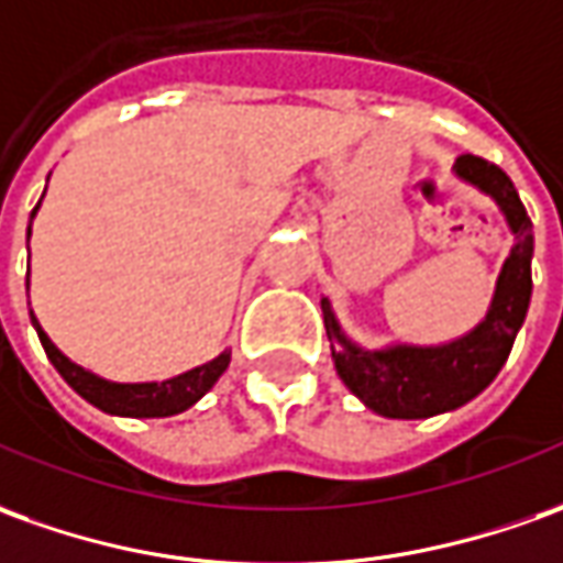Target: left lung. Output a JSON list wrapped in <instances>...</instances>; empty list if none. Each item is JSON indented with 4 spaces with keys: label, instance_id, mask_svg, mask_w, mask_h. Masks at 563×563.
<instances>
[{
    "label": "left lung",
    "instance_id": "obj_1",
    "mask_svg": "<svg viewBox=\"0 0 563 563\" xmlns=\"http://www.w3.org/2000/svg\"><path fill=\"white\" fill-rule=\"evenodd\" d=\"M453 177L475 186L494 201L515 239L509 257L496 275L490 306L472 331L429 346L389 343L367 349L343 331L331 300L321 297L336 374L367 410L389 420H429L478 398L503 371L530 306L533 223L518 199V189L511 186L506 170L478 156L456 158Z\"/></svg>",
    "mask_w": 563,
    "mask_h": 563
}]
</instances>
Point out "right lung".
I'll use <instances>...</instances> for the list:
<instances>
[{
  "instance_id": "right-lung-1",
  "label": "right lung",
  "mask_w": 563,
  "mask_h": 563,
  "mask_svg": "<svg viewBox=\"0 0 563 563\" xmlns=\"http://www.w3.org/2000/svg\"><path fill=\"white\" fill-rule=\"evenodd\" d=\"M42 205V199H38ZM38 205L30 214V227H26V244H30V232H33V217L38 214ZM26 290H30V273H26ZM33 328L38 333V343L45 349L48 362L57 367V374L67 379V386L73 393H79L88 405H95L97 410L110 413V417H134V420H156V417H174L184 413L189 407L199 401L201 395L211 393L214 383L223 377V371L230 367V349H223L217 358L189 367L184 374L168 379H143V383H119V379H107L81 367L73 358H67L60 349L54 346L52 336L42 331L38 319L30 312Z\"/></svg>"
}]
</instances>
